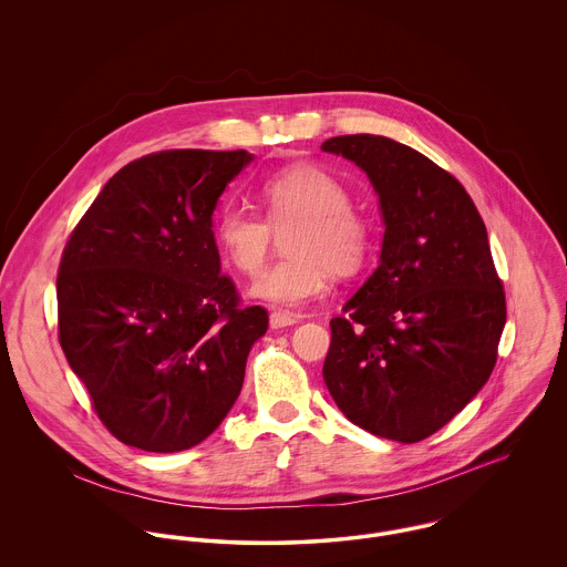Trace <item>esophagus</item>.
I'll use <instances>...</instances> for the list:
<instances>
[{"label": "esophagus", "mask_w": 567, "mask_h": 567, "mask_svg": "<svg viewBox=\"0 0 567 567\" xmlns=\"http://www.w3.org/2000/svg\"><path fill=\"white\" fill-rule=\"evenodd\" d=\"M297 321H299V317H297V315L281 312V310H277V312H272V315H270V327H272V329L290 327V324H295Z\"/></svg>", "instance_id": "1"}]
</instances>
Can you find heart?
Segmentation results:
<instances>
[{
  "label": "heart",
  "instance_id": "obj_1",
  "mask_svg": "<svg viewBox=\"0 0 567 567\" xmlns=\"http://www.w3.org/2000/svg\"><path fill=\"white\" fill-rule=\"evenodd\" d=\"M259 198L264 216L227 207L214 227L223 257L246 277H257L266 268L275 234L296 227L286 240L290 257L255 281L252 297L281 310H297L323 297L329 272L344 279L367 266L375 227L331 172L315 165L286 167L261 183Z\"/></svg>",
  "mask_w": 567,
  "mask_h": 567
}]
</instances>
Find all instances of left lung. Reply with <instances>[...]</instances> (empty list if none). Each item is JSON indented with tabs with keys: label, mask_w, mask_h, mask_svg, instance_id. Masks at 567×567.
Returning a JSON list of instances; mask_svg holds the SVG:
<instances>
[{
	"label": "left lung",
	"mask_w": 567,
	"mask_h": 567,
	"mask_svg": "<svg viewBox=\"0 0 567 567\" xmlns=\"http://www.w3.org/2000/svg\"><path fill=\"white\" fill-rule=\"evenodd\" d=\"M384 216L380 266L331 319L323 380L362 430L416 443L483 389L497 360L506 299L485 223L461 181L380 135H340Z\"/></svg>",
	"instance_id": "left-lung-1"
}]
</instances>
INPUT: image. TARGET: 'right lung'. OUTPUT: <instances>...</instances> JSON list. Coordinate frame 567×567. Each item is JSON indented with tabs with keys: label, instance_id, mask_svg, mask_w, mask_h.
Masks as SVG:
<instances>
[{
	"label": "right lung",
	"instance_id": "obj_1",
	"mask_svg": "<svg viewBox=\"0 0 567 567\" xmlns=\"http://www.w3.org/2000/svg\"><path fill=\"white\" fill-rule=\"evenodd\" d=\"M246 151H162L124 165L63 248L59 342L124 445L183 452L243 391L268 312L220 272L212 214Z\"/></svg>",
	"mask_w": 567,
	"mask_h": 567
}]
</instances>
